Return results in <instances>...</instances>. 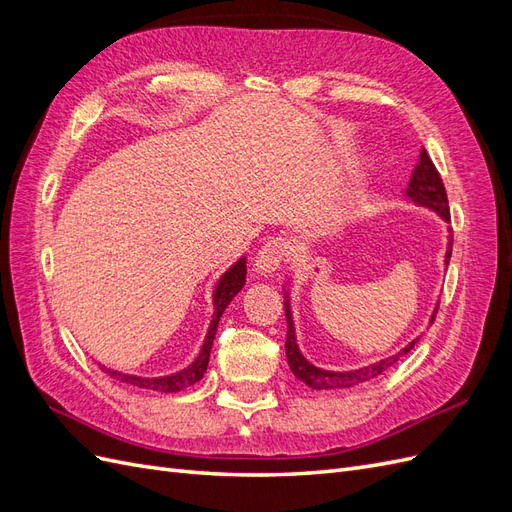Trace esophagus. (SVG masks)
I'll use <instances>...</instances> for the list:
<instances>
[{
  "label": "esophagus",
  "mask_w": 512,
  "mask_h": 512,
  "mask_svg": "<svg viewBox=\"0 0 512 512\" xmlns=\"http://www.w3.org/2000/svg\"><path fill=\"white\" fill-rule=\"evenodd\" d=\"M286 256V245L280 237H269L265 243L260 245L256 254V269L260 273H273L280 269Z\"/></svg>",
  "instance_id": "esophagus-1"
}]
</instances>
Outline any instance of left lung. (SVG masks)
<instances>
[{
    "label": "left lung",
    "mask_w": 512,
    "mask_h": 512,
    "mask_svg": "<svg viewBox=\"0 0 512 512\" xmlns=\"http://www.w3.org/2000/svg\"><path fill=\"white\" fill-rule=\"evenodd\" d=\"M406 196L418 205L438 211L446 222H451V211H448V198H446L442 177H440L436 164L431 162L429 153L425 149H421V160H418L414 173L410 177ZM451 252H453V243H448L446 265H448V260H451ZM436 314H438V309L433 312L431 322H433V318H436ZM286 324H288L286 356H288V365L292 369V374L297 376L301 382H305L307 386H312V389H316V391H320V389H348V386L361 384L369 378H376L378 374H382L384 369H389L391 365H395L401 359V356L408 354L414 348V344L418 342V337H416L414 342H410L401 352L389 356V359H384L380 363L369 365V367H361V369H354V371H324V369L314 367L312 363H307L303 359V354L299 352L297 339H294V327H292V316H290L288 303H286Z\"/></svg>",
    "instance_id": "1"
}]
</instances>
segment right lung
I'll list each match as a JSON object with an SVG mask.
<instances>
[{"label":"right lung","instance_id":"right-lung-1","mask_svg":"<svg viewBox=\"0 0 512 512\" xmlns=\"http://www.w3.org/2000/svg\"><path fill=\"white\" fill-rule=\"evenodd\" d=\"M245 284V260L241 258L235 267H230L224 277L220 280L218 288H215V297H213V305H215V314H213V322L209 327V333L205 337V344L203 350H200L198 359L188 367L179 371V374L173 376H164V378H138V376H128V374H119V371L113 369H106V374L111 378H117L121 382H128L134 386H141V389H149V391H158V393H177L185 386H192L196 384L200 378L205 376L207 365H209V352L213 346V339H215V331H218V322L224 314V309L228 307V303L235 299V294L243 288Z\"/></svg>","mask_w":512,"mask_h":512}]
</instances>
